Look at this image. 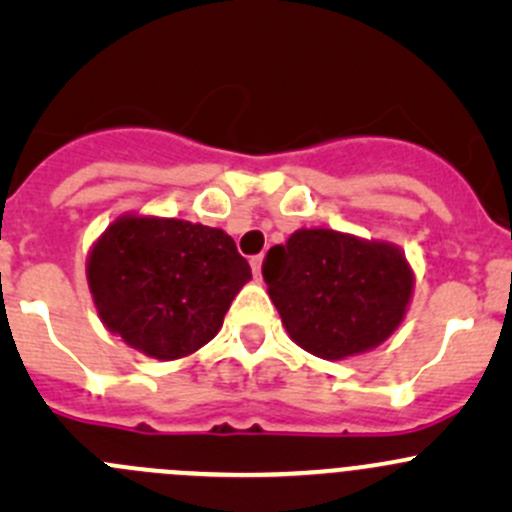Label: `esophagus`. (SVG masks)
<instances>
[{
	"label": "esophagus",
	"instance_id": "34e87169",
	"mask_svg": "<svg viewBox=\"0 0 512 512\" xmlns=\"http://www.w3.org/2000/svg\"><path fill=\"white\" fill-rule=\"evenodd\" d=\"M262 260H265V257L262 255H255L250 260V265H252V272H255V277H262Z\"/></svg>",
	"mask_w": 512,
	"mask_h": 512
}]
</instances>
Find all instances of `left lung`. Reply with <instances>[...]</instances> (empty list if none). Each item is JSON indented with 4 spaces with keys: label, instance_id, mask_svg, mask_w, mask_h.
I'll return each mask as SVG.
<instances>
[{
    "label": "left lung",
    "instance_id": "1",
    "mask_svg": "<svg viewBox=\"0 0 512 512\" xmlns=\"http://www.w3.org/2000/svg\"><path fill=\"white\" fill-rule=\"evenodd\" d=\"M287 334L319 359L379 347L406 317L414 272L391 242L337 230H297L262 262Z\"/></svg>",
    "mask_w": 512,
    "mask_h": 512
}]
</instances>
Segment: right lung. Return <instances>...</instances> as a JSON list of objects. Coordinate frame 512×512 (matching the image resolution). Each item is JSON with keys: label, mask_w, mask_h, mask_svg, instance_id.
I'll use <instances>...</instances> for the list:
<instances>
[{"label": "right lung", "mask_w": 512, "mask_h": 512, "mask_svg": "<svg viewBox=\"0 0 512 512\" xmlns=\"http://www.w3.org/2000/svg\"><path fill=\"white\" fill-rule=\"evenodd\" d=\"M86 277L108 332L141 354L173 361L220 332L252 272L218 227L123 215L91 247Z\"/></svg>", "instance_id": "1"}]
</instances>
